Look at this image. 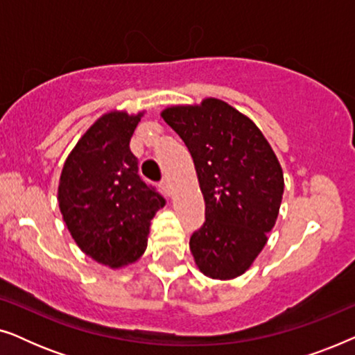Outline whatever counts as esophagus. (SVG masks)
<instances>
[{"label": "esophagus", "mask_w": 355, "mask_h": 355, "mask_svg": "<svg viewBox=\"0 0 355 355\" xmlns=\"http://www.w3.org/2000/svg\"><path fill=\"white\" fill-rule=\"evenodd\" d=\"M162 187L164 189V191L171 192V179H169L168 176H164L163 181H162Z\"/></svg>", "instance_id": "1"}]
</instances>
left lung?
Here are the masks:
<instances>
[{
	"label": "left lung",
	"instance_id": "8db88e82",
	"mask_svg": "<svg viewBox=\"0 0 355 355\" xmlns=\"http://www.w3.org/2000/svg\"><path fill=\"white\" fill-rule=\"evenodd\" d=\"M162 118L192 155L205 200V223L191 237L203 275H244L268 241L283 200V169L252 119L226 101L178 105Z\"/></svg>",
	"mask_w": 355,
	"mask_h": 355
}]
</instances>
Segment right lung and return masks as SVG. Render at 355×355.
Returning <instances> with one entry per match:
<instances>
[{"label":"right lung","instance_id":"right-lung-1","mask_svg":"<svg viewBox=\"0 0 355 355\" xmlns=\"http://www.w3.org/2000/svg\"><path fill=\"white\" fill-rule=\"evenodd\" d=\"M144 113L110 111L82 135L62 166L58 202L72 239L98 263L123 268L147 249L164 198L139 176L130 137Z\"/></svg>","mask_w":355,"mask_h":355}]
</instances>
